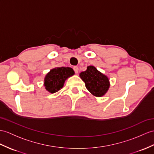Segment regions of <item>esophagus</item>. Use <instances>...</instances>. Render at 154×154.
I'll list each match as a JSON object with an SVG mask.
<instances>
[{
  "instance_id": "1",
  "label": "esophagus",
  "mask_w": 154,
  "mask_h": 154,
  "mask_svg": "<svg viewBox=\"0 0 154 154\" xmlns=\"http://www.w3.org/2000/svg\"><path fill=\"white\" fill-rule=\"evenodd\" d=\"M73 69H74V70L75 73H76V74H78V66H74Z\"/></svg>"
}]
</instances>
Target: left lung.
I'll return each instance as SVG.
<instances>
[{
    "mask_svg": "<svg viewBox=\"0 0 154 154\" xmlns=\"http://www.w3.org/2000/svg\"><path fill=\"white\" fill-rule=\"evenodd\" d=\"M80 77L85 83V88L93 96L103 97L109 89V78L94 66H88L87 70L80 73Z\"/></svg>",
    "mask_w": 154,
    "mask_h": 154,
    "instance_id": "obj_1",
    "label": "left lung"
}]
</instances>
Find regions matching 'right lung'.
Returning a JSON list of instances; mask_svg holds the SVG:
<instances>
[{
    "label": "right lung",
    "mask_w": 154,
    "mask_h": 154,
    "mask_svg": "<svg viewBox=\"0 0 154 154\" xmlns=\"http://www.w3.org/2000/svg\"><path fill=\"white\" fill-rule=\"evenodd\" d=\"M74 74L70 67H55L44 78V86L49 93H54L63 88L66 79Z\"/></svg>",
    "instance_id": "add662e5"
}]
</instances>
